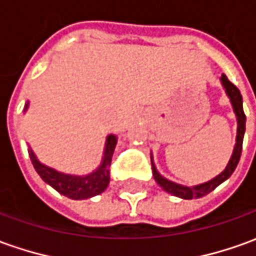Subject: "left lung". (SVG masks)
I'll return each mask as SVG.
<instances>
[{"label": "left lung", "instance_id": "8db88e82", "mask_svg": "<svg viewBox=\"0 0 256 256\" xmlns=\"http://www.w3.org/2000/svg\"><path fill=\"white\" fill-rule=\"evenodd\" d=\"M220 81H222V85H223L224 91L227 94V96L230 99L231 106H232V110L236 114V118H237V137H236V146H234V150H232V154H231L230 161L227 166L224 168V171H222L217 176H214L213 179H210L204 184H200V185H194V186H185V185H180V184H176V182H172L170 179L164 178L160 172L157 171V166L154 164V160H152V154H151V168H152V175H154V179L157 182L160 186L164 189L165 192L174 194L176 198H180V199H199V198H203L208 194H210L212 190H214L220 184H223L224 180L230 178L232 175V172L236 171L237 168L238 161L241 158V151H242V140H244L245 134V122H246V118H245L244 109H242V96H241V92L238 90L236 85L228 81V78L226 76H222L220 77Z\"/></svg>", "mask_w": 256, "mask_h": 256}]
</instances>
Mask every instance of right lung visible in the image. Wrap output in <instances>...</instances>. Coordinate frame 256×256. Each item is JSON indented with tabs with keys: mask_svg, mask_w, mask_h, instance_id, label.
<instances>
[{
	"mask_svg": "<svg viewBox=\"0 0 256 256\" xmlns=\"http://www.w3.org/2000/svg\"><path fill=\"white\" fill-rule=\"evenodd\" d=\"M28 106H29V102H26L25 112L28 110ZM116 142H118V137L114 134H109L106 137L102 162L95 171L88 174V175L64 174V172L57 171L52 166L42 164L38 157L34 156V152L30 147H29V157H30V161H32L36 172L40 175V178L48 185L54 188L58 194H64L70 199L82 200V199H90V198H94L96 194H100L109 185V180H110L109 166H110Z\"/></svg>",
	"mask_w": 256,
	"mask_h": 256,
	"instance_id": "obj_1",
	"label": "right lung"
}]
</instances>
